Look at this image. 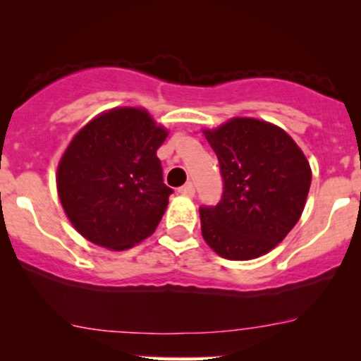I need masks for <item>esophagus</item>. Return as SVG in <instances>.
Segmentation results:
<instances>
[{
	"label": "esophagus",
	"instance_id": "esophagus-1",
	"mask_svg": "<svg viewBox=\"0 0 361 361\" xmlns=\"http://www.w3.org/2000/svg\"><path fill=\"white\" fill-rule=\"evenodd\" d=\"M178 193L183 195V197H195V186L192 183H186L181 188H178Z\"/></svg>",
	"mask_w": 361,
	"mask_h": 361
}]
</instances>
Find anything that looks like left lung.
I'll list each match as a JSON object with an SVG mask.
<instances>
[{
	"label": "left lung",
	"mask_w": 361,
	"mask_h": 361,
	"mask_svg": "<svg viewBox=\"0 0 361 361\" xmlns=\"http://www.w3.org/2000/svg\"><path fill=\"white\" fill-rule=\"evenodd\" d=\"M217 154L224 195L200 209L202 235L219 256L259 258L287 238L307 200L312 171L302 149L267 120L234 117L204 128Z\"/></svg>",
	"instance_id": "1"
}]
</instances>
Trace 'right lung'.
Wrapping results in <instances>:
<instances>
[{
  "instance_id": "obj_1",
  "label": "right lung",
  "mask_w": 361,
  "mask_h": 361,
  "mask_svg": "<svg viewBox=\"0 0 361 361\" xmlns=\"http://www.w3.org/2000/svg\"><path fill=\"white\" fill-rule=\"evenodd\" d=\"M169 130L142 106L102 111L76 132L57 164V195L82 238L111 251L156 231L173 193L156 151Z\"/></svg>"
}]
</instances>
